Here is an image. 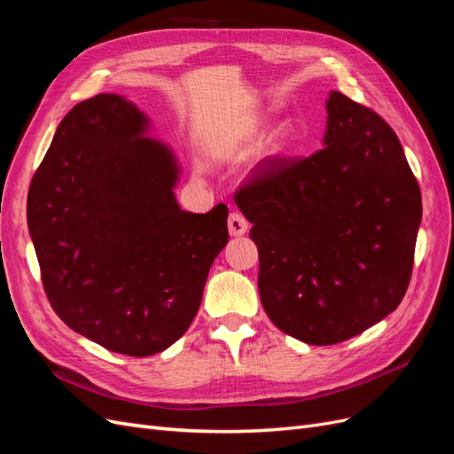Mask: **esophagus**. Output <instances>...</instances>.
Instances as JSON below:
<instances>
[{"mask_svg":"<svg viewBox=\"0 0 454 454\" xmlns=\"http://www.w3.org/2000/svg\"><path fill=\"white\" fill-rule=\"evenodd\" d=\"M248 229H250L248 219H246L240 212H232L229 215V232H231V237H242L244 232H248Z\"/></svg>","mask_w":454,"mask_h":454,"instance_id":"obj_1","label":"esophagus"}]
</instances>
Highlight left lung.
<instances>
[{
  "instance_id": "obj_1",
  "label": "left lung",
  "mask_w": 454,
  "mask_h": 454,
  "mask_svg": "<svg viewBox=\"0 0 454 454\" xmlns=\"http://www.w3.org/2000/svg\"><path fill=\"white\" fill-rule=\"evenodd\" d=\"M324 149L267 157L237 193L259 252L270 322L335 345L397 309L413 270L420 187L395 132L373 109L329 92Z\"/></svg>"
}]
</instances>
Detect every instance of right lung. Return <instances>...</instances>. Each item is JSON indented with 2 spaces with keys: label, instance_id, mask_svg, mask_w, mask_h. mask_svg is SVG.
I'll return each instance as SVG.
<instances>
[{
  "label": "right lung",
  "instance_id": "1",
  "mask_svg": "<svg viewBox=\"0 0 454 454\" xmlns=\"http://www.w3.org/2000/svg\"><path fill=\"white\" fill-rule=\"evenodd\" d=\"M147 117L117 94L74 106L28 191V229L52 310L74 332L127 356L162 352L200 307L229 240L227 206L174 197L172 151L144 138Z\"/></svg>",
  "mask_w": 454,
  "mask_h": 454
}]
</instances>
